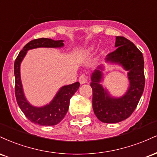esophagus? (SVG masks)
<instances>
[{
	"label": "esophagus",
	"instance_id": "1",
	"mask_svg": "<svg viewBox=\"0 0 157 157\" xmlns=\"http://www.w3.org/2000/svg\"><path fill=\"white\" fill-rule=\"evenodd\" d=\"M79 82L80 84H85L88 82V77L85 75H82L79 77Z\"/></svg>",
	"mask_w": 157,
	"mask_h": 157
}]
</instances>
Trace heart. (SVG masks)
<instances>
[{
  "label": "heart",
  "instance_id": "b5f03b06",
  "mask_svg": "<svg viewBox=\"0 0 157 157\" xmlns=\"http://www.w3.org/2000/svg\"><path fill=\"white\" fill-rule=\"evenodd\" d=\"M94 49V48L92 47V46H91V47H90L89 49L87 50V51H86V53L87 54H89V53H90V52H91V51H92V50Z\"/></svg>",
  "mask_w": 157,
  "mask_h": 157
}]
</instances>
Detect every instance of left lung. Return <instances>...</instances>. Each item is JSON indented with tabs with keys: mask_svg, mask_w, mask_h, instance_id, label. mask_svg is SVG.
Instances as JSON below:
<instances>
[{
	"mask_svg": "<svg viewBox=\"0 0 157 157\" xmlns=\"http://www.w3.org/2000/svg\"><path fill=\"white\" fill-rule=\"evenodd\" d=\"M117 49L106 56V62L119 64L128 71L129 87L123 96L113 97L100 83L102 80V66L97 67L91 76L94 112L100 121L117 123L128 118L134 112L145 88L144 59L142 52L129 40L117 36Z\"/></svg>",
	"mask_w": 157,
	"mask_h": 157,
	"instance_id": "obj_1",
	"label": "left lung"
}]
</instances>
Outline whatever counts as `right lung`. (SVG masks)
I'll return each instance as SVG.
<instances>
[{"mask_svg": "<svg viewBox=\"0 0 157 157\" xmlns=\"http://www.w3.org/2000/svg\"><path fill=\"white\" fill-rule=\"evenodd\" d=\"M64 46L63 40H54L48 38L35 39L29 42L20 52L14 65L15 77V97L20 109L32 122L40 125L51 126L58 124L67 113L71 97L80 87V82L64 86L56 94L49 104L35 107L32 105L25 97L21 79L20 66L27 51L36 48H61Z\"/></svg>", "mask_w": 157, "mask_h": 157, "instance_id": "add662e5", "label": "right lung"}]
</instances>
